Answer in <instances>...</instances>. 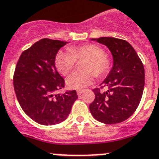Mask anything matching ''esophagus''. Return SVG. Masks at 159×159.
I'll use <instances>...</instances> for the list:
<instances>
[{
    "label": "esophagus",
    "mask_w": 159,
    "mask_h": 159,
    "mask_svg": "<svg viewBox=\"0 0 159 159\" xmlns=\"http://www.w3.org/2000/svg\"><path fill=\"white\" fill-rule=\"evenodd\" d=\"M82 93H83V90H78V91H77V94H78V96L81 95Z\"/></svg>",
    "instance_id": "esophagus-1"
}]
</instances>
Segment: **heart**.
<instances>
[{
    "instance_id": "b5f03b06",
    "label": "heart",
    "mask_w": 159,
    "mask_h": 159,
    "mask_svg": "<svg viewBox=\"0 0 159 159\" xmlns=\"http://www.w3.org/2000/svg\"><path fill=\"white\" fill-rule=\"evenodd\" d=\"M76 59H86L83 66L85 72H74L69 76L66 83L70 89H84L93 83L95 74L104 75L110 66V58L103 53L100 47L93 44H86L59 51L55 57L57 70L62 75H67L74 69Z\"/></svg>"
}]
</instances>
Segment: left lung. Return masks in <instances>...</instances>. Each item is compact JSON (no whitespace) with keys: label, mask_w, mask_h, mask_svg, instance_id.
<instances>
[{"label":"left lung","mask_w":159,"mask_h":159,"mask_svg":"<svg viewBox=\"0 0 159 159\" xmlns=\"http://www.w3.org/2000/svg\"><path fill=\"white\" fill-rule=\"evenodd\" d=\"M91 40L110 49L113 66L100 84L106 91L101 92L98 88L93 89L95 99L89 105V110L100 122L119 123L129 118L140 103L145 85L143 64L126 41L108 37Z\"/></svg>","instance_id":"left-lung-1"}]
</instances>
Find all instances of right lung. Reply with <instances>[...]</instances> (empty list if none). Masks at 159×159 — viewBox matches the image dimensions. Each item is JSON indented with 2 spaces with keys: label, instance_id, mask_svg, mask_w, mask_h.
Returning a JSON list of instances; mask_svg holds the SVG:
<instances>
[{
  "label": "right lung",
  "instance_id": "right-lung-1",
  "mask_svg": "<svg viewBox=\"0 0 159 159\" xmlns=\"http://www.w3.org/2000/svg\"><path fill=\"white\" fill-rule=\"evenodd\" d=\"M67 41L43 38L20 55L13 77L16 98L27 115L44 125L65 121L78 98L75 90L63 94L65 81L55 66V57Z\"/></svg>",
  "mask_w": 159,
  "mask_h": 159
}]
</instances>
